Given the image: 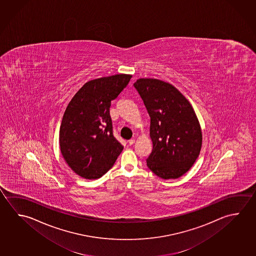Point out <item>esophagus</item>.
I'll return each instance as SVG.
<instances>
[{
    "label": "esophagus",
    "instance_id": "1",
    "mask_svg": "<svg viewBox=\"0 0 256 256\" xmlns=\"http://www.w3.org/2000/svg\"><path fill=\"white\" fill-rule=\"evenodd\" d=\"M134 143V139H130V140H128V144H130V146H132Z\"/></svg>",
    "mask_w": 256,
    "mask_h": 256
}]
</instances>
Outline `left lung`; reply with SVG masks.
I'll return each mask as SVG.
<instances>
[{"mask_svg":"<svg viewBox=\"0 0 256 256\" xmlns=\"http://www.w3.org/2000/svg\"><path fill=\"white\" fill-rule=\"evenodd\" d=\"M151 118L152 150L148 167L162 179L187 172L202 149V128L192 106L168 82L141 78L134 84Z\"/></svg>","mask_w":256,"mask_h":256,"instance_id":"8db88e82","label":"left lung"}]
</instances>
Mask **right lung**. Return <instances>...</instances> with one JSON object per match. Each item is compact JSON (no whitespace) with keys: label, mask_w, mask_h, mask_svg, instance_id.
<instances>
[{"label":"right lung","mask_w":256,"mask_h":256,"mask_svg":"<svg viewBox=\"0 0 256 256\" xmlns=\"http://www.w3.org/2000/svg\"><path fill=\"white\" fill-rule=\"evenodd\" d=\"M131 77L122 74L87 82L64 113L60 150L68 166L84 179L100 178L123 150L113 136L110 108Z\"/></svg>","instance_id":"add662e5"}]
</instances>
